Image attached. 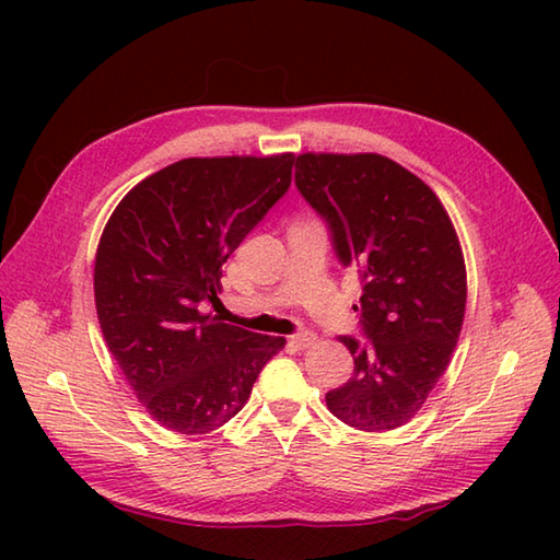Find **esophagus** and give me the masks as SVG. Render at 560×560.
I'll use <instances>...</instances> for the list:
<instances>
[{
  "label": "esophagus",
  "instance_id": "1",
  "mask_svg": "<svg viewBox=\"0 0 560 560\" xmlns=\"http://www.w3.org/2000/svg\"><path fill=\"white\" fill-rule=\"evenodd\" d=\"M289 343H291L293 349L305 351V349H311L313 343H315V335H313V331H301V335H293V337L289 339Z\"/></svg>",
  "mask_w": 560,
  "mask_h": 560
}]
</instances>
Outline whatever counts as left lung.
Here are the masks:
<instances>
[{
  "instance_id": "obj_1",
  "label": "left lung",
  "mask_w": 560,
  "mask_h": 560,
  "mask_svg": "<svg viewBox=\"0 0 560 560\" xmlns=\"http://www.w3.org/2000/svg\"><path fill=\"white\" fill-rule=\"evenodd\" d=\"M295 185L331 229L343 267H361L365 343L341 337L353 377L327 409L355 431L409 423L447 371L467 307V267L443 201L380 153H301Z\"/></svg>"
}]
</instances>
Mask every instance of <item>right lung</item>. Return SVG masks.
<instances>
[{
  "instance_id": "right-lung-1",
  "label": "right lung",
  "mask_w": 560,
  "mask_h": 560,
  "mask_svg": "<svg viewBox=\"0 0 560 560\" xmlns=\"http://www.w3.org/2000/svg\"><path fill=\"white\" fill-rule=\"evenodd\" d=\"M293 153L183 159L144 177L105 223L93 293L105 343L153 421L183 435L229 423L287 339L201 313L221 267L291 185Z\"/></svg>"
}]
</instances>
